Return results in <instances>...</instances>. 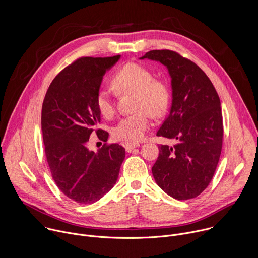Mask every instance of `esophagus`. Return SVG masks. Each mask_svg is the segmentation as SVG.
Returning <instances> with one entry per match:
<instances>
[{"mask_svg": "<svg viewBox=\"0 0 258 258\" xmlns=\"http://www.w3.org/2000/svg\"><path fill=\"white\" fill-rule=\"evenodd\" d=\"M123 146L125 148V151L127 153H131L133 152L136 148H139L140 147V144H132V143H123Z\"/></svg>", "mask_w": 258, "mask_h": 258, "instance_id": "esophagus-1", "label": "esophagus"}]
</instances>
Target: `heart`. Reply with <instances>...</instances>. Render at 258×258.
<instances>
[{
  "mask_svg": "<svg viewBox=\"0 0 258 258\" xmlns=\"http://www.w3.org/2000/svg\"><path fill=\"white\" fill-rule=\"evenodd\" d=\"M113 88L119 93L136 95V113L122 117L112 128L115 139L127 142L141 141L149 130L150 115L162 116L168 107L169 91L167 86L154 80L153 73L147 68L128 62L119 69L112 78ZM95 104L104 118H111L115 112L112 94L105 89L96 94Z\"/></svg>",
  "mask_w": 258,
  "mask_h": 258,
  "instance_id": "1",
  "label": "heart"
}]
</instances>
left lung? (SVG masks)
Instances as JSON below:
<instances>
[{"mask_svg": "<svg viewBox=\"0 0 258 258\" xmlns=\"http://www.w3.org/2000/svg\"><path fill=\"white\" fill-rule=\"evenodd\" d=\"M146 58L162 63L171 79L172 101L157 136L176 141L173 147L159 146L154 179L175 200L194 199L210 184L222 151L219 95L204 71L177 52L151 50L140 57Z\"/></svg>", "mask_w": 258, "mask_h": 258, "instance_id": "left-lung-1", "label": "left lung"}]
</instances>
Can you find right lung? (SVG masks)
Returning a JSON list of instances; mask_svg holds the SVG:
<instances>
[{"label":"right lung","instance_id":"right-lung-1","mask_svg":"<svg viewBox=\"0 0 258 258\" xmlns=\"http://www.w3.org/2000/svg\"><path fill=\"white\" fill-rule=\"evenodd\" d=\"M120 56L79 58L52 80L43 100L41 131L52 178L79 204H93L106 195L116 183L125 157L117 144L97 152L88 148L94 131L101 141L108 139V133L97 128L101 119L95 98L103 76Z\"/></svg>","mask_w":258,"mask_h":258}]
</instances>
